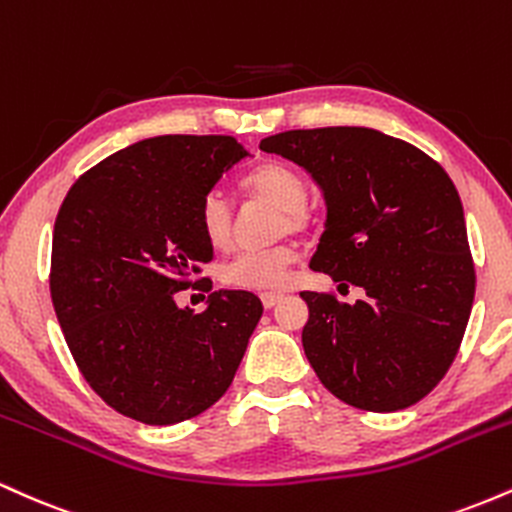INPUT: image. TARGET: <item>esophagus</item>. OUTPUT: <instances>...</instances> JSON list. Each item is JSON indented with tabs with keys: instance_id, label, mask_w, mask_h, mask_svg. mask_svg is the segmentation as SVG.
<instances>
[{
	"instance_id": "1",
	"label": "esophagus",
	"mask_w": 512,
	"mask_h": 512,
	"mask_svg": "<svg viewBox=\"0 0 512 512\" xmlns=\"http://www.w3.org/2000/svg\"><path fill=\"white\" fill-rule=\"evenodd\" d=\"M281 298H284L281 293H262V305L269 310V308H274V305L279 303Z\"/></svg>"
}]
</instances>
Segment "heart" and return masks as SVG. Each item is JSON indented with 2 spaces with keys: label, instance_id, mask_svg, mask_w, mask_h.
<instances>
[{
  "label": "heart",
  "instance_id": "obj_1",
  "mask_svg": "<svg viewBox=\"0 0 512 512\" xmlns=\"http://www.w3.org/2000/svg\"><path fill=\"white\" fill-rule=\"evenodd\" d=\"M243 190L267 199L281 216L276 219V233L303 231L308 226V182L296 168L284 161H267L245 175ZM199 228L211 248H226L231 243L233 209L223 192L211 190L199 202ZM296 262L293 245H269V248L236 252L221 264L219 276L223 284L245 291H276L286 284L291 264Z\"/></svg>",
  "mask_w": 512,
  "mask_h": 512
}]
</instances>
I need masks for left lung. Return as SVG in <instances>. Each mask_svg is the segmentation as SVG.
<instances>
[{"label": "left lung", "instance_id": "8db88e82", "mask_svg": "<svg viewBox=\"0 0 512 512\" xmlns=\"http://www.w3.org/2000/svg\"><path fill=\"white\" fill-rule=\"evenodd\" d=\"M298 163L327 204L310 269L342 303L303 291V349L320 383L351 407L407 409L448 373L474 303V264L460 195L443 168L402 139L368 127L291 129L260 142Z\"/></svg>", "mask_w": 512, "mask_h": 512}]
</instances>
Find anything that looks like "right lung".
<instances>
[{"label": "right lung", "mask_w": 512, "mask_h": 512, "mask_svg": "<svg viewBox=\"0 0 512 512\" xmlns=\"http://www.w3.org/2000/svg\"><path fill=\"white\" fill-rule=\"evenodd\" d=\"M248 156L233 137L166 134L86 170L52 233L50 293L86 383L115 411L170 426L207 411L233 383L262 317L250 291H214L178 308L214 248L199 202Z\"/></svg>", "instance_id": "1"}]
</instances>
